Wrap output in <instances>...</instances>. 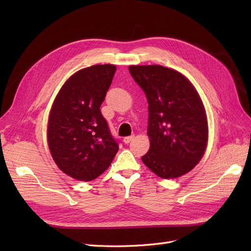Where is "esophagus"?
<instances>
[{"label":"esophagus","instance_id":"1","mask_svg":"<svg viewBox=\"0 0 251 251\" xmlns=\"http://www.w3.org/2000/svg\"><path fill=\"white\" fill-rule=\"evenodd\" d=\"M134 137H135L134 135L127 136V137H125V138H124V142H125V143H130V142H131V141L134 139Z\"/></svg>","mask_w":251,"mask_h":251}]
</instances>
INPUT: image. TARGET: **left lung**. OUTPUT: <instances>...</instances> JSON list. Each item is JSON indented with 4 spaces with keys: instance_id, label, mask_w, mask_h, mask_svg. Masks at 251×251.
<instances>
[{
    "instance_id": "8db88e82",
    "label": "left lung",
    "mask_w": 251,
    "mask_h": 251,
    "mask_svg": "<svg viewBox=\"0 0 251 251\" xmlns=\"http://www.w3.org/2000/svg\"><path fill=\"white\" fill-rule=\"evenodd\" d=\"M128 71L149 103L151 147L142 162L163 179L192 171L208 139L207 117L198 92L184 75L160 65L130 66Z\"/></svg>"
}]
</instances>
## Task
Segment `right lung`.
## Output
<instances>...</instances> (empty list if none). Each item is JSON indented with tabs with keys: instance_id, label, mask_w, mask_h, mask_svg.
Instances as JSON below:
<instances>
[{
	"instance_id": "add662e5",
	"label": "right lung",
	"mask_w": 251,
	"mask_h": 251,
	"mask_svg": "<svg viewBox=\"0 0 251 251\" xmlns=\"http://www.w3.org/2000/svg\"><path fill=\"white\" fill-rule=\"evenodd\" d=\"M116 67L94 65L74 73L59 90L48 121V146L60 171L92 181L107 170L118 151L100 105Z\"/></svg>"
}]
</instances>
